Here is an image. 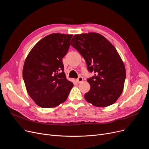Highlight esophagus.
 I'll list each match as a JSON object with an SVG mask.
<instances>
[{
    "mask_svg": "<svg viewBox=\"0 0 149 149\" xmlns=\"http://www.w3.org/2000/svg\"><path fill=\"white\" fill-rule=\"evenodd\" d=\"M83 77H79L78 78V79L76 80V81H77V83H80L81 82L83 81Z\"/></svg>",
    "mask_w": 149,
    "mask_h": 149,
    "instance_id": "34e87169",
    "label": "esophagus"
}]
</instances>
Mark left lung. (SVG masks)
<instances>
[{"mask_svg":"<svg viewBox=\"0 0 149 149\" xmlns=\"http://www.w3.org/2000/svg\"><path fill=\"white\" fill-rule=\"evenodd\" d=\"M70 45L84 58L90 72L95 75L88 81L90 91L84 98L93 106L102 107L113 104L123 92L126 69L112 43L96 33L74 35Z\"/></svg>","mask_w":149,"mask_h":149,"instance_id":"1","label":"left lung"}]
</instances>
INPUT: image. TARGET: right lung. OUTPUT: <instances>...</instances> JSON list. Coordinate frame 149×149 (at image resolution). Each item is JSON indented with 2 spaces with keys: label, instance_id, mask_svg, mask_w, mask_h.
<instances>
[{
  "label": "right lung",
  "instance_id": "add662e5",
  "mask_svg": "<svg viewBox=\"0 0 149 149\" xmlns=\"http://www.w3.org/2000/svg\"><path fill=\"white\" fill-rule=\"evenodd\" d=\"M72 35L54 33L43 38L25 61L23 78L29 95L43 108L58 106L66 100L73 83L66 79L62 58Z\"/></svg>",
  "mask_w": 149,
  "mask_h": 149
}]
</instances>
